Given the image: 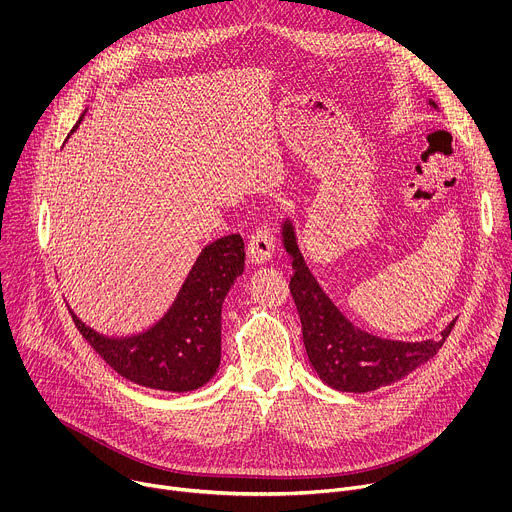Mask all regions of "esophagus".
<instances>
[{
    "mask_svg": "<svg viewBox=\"0 0 512 512\" xmlns=\"http://www.w3.org/2000/svg\"><path fill=\"white\" fill-rule=\"evenodd\" d=\"M273 251H275V239L271 235V229H267V227L257 229L251 235L249 243H247V259H249V263L263 265V263L271 261Z\"/></svg>",
    "mask_w": 512,
    "mask_h": 512,
    "instance_id": "esophagus-1",
    "label": "esophagus"
}]
</instances>
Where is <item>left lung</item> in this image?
<instances>
[{
	"label": "left lung",
	"instance_id": "1",
	"mask_svg": "<svg viewBox=\"0 0 512 512\" xmlns=\"http://www.w3.org/2000/svg\"><path fill=\"white\" fill-rule=\"evenodd\" d=\"M427 103L437 109L431 99ZM281 243L294 267L289 291L302 320L308 360L330 389L369 393L397 383L433 358L450 336L456 320L437 336L419 342L389 340L358 328L340 312L310 271L289 216L281 221Z\"/></svg>",
	"mask_w": 512,
	"mask_h": 512
}]
</instances>
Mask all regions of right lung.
<instances>
[{"label":"right lung","mask_w":512,"mask_h":512,"mask_svg":"<svg viewBox=\"0 0 512 512\" xmlns=\"http://www.w3.org/2000/svg\"><path fill=\"white\" fill-rule=\"evenodd\" d=\"M243 269L245 243L241 235L206 245L170 310L154 326L133 336H105L68 310L83 338L123 379L156 391L188 393L204 387L218 371L221 312Z\"/></svg>","instance_id":"right-lung-1"}]
</instances>
